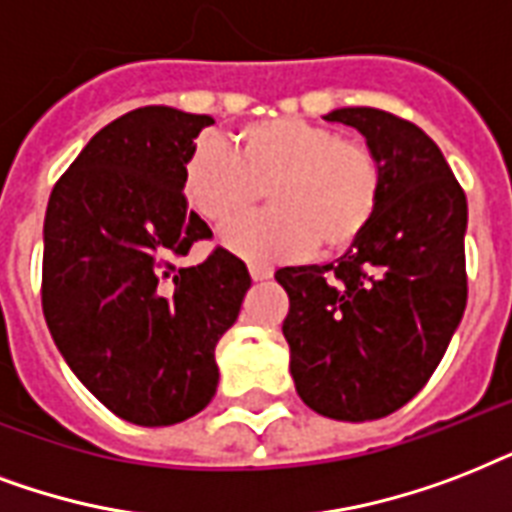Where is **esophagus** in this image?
<instances>
[{
    "mask_svg": "<svg viewBox=\"0 0 512 512\" xmlns=\"http://www.w3.org/2000/svg\"><path fill=\"white\" fill-rule=\"evenodd\" d=\"M248 272H251V277L259 283V280H269L272 277V267H267V264H251L248 267Z\"/></svg>",
    "mask_w": 512,
    "mask_h": 512,
    "instance_id": "esophagus-1",
    "label": "esophagus"
}]
</instances>
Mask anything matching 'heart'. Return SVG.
I'll return each mask as SVG.
<instances>
[{"instance_id":"obj_1","label":"heart","mask_w":512,"mask_h":512,"mask_svg":"<svg viewBox=\"0 0 512 512\" xmlns=\"http://www.w3.org/2000/svg\"><path fill=\"white\" fill-rule=\"evenodd\" d=\"M270 194L273 211L224 232L229 251L251 261L344 253L366 235L382 205L384 168L363 141L326 125L277 117L245 125L235 154L197 146L184 165V194L208 224L229 227Z\"/></svg>"}]
</instances>
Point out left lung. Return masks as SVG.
Masks as SVG:
<instances>
[{
    "label": "left lung",
    "instance_id": "1",
    "mask_svg": "<svg viewBox=\"0 0 512 512\" xmlns=\"http://www.w3.org/2000/svg\"><path fill=\"white\" fill-rule=\"evenodd\" d=\"M379 154L382 205L334 264L283 267V336L299 398L342 422L382 419L441 363L467 304V200L435 141L382 109L326 114Z\"/></svg>",
    "mask_w": 512,
    "mask_h": 512
}]
</instances>
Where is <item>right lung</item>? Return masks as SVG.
I'll return each instance as SVG.
<instances>
[{
  "mask_svg": "<svg viewBox=\"0 0 512 512\" xmlns=\"http://www.w3.org/2000/svg\"><path fill=\"white\" fill-rule=\"evenodd\" d=\"M208 114L144 106L98 130L53 186L42 310L77 379L125 422L200 414L219 387L216 344L251 275L224 248L181 264L211 227L186 211L184 165Z\"/></svg>",
  "mask_w": 512,
  "mask_h": 512,
  "instance_id": "add662e5",
  "label": "right lung"
}]
</instances>
